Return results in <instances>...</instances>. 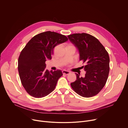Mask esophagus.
I'll use <instances>...</instances> for the list:
<instances>
[{
    "mask_svg": "<svg viewBox=\"0 0 128 128\" xmlns=\"http://www.w3.org/2000/svg\"><path fill=\"white\" fill-rule=\"evenodd\" d=\"M62 73H63V74H65V75L67 76V75H68V74H70V72L68 71H66V70H64L62 71Z\"/></svg>",
    "mask_w": 128,
    "mask_h": 128,
    "instance_id": "obj_1",
    "label": "esophagus"
}]
</instances>
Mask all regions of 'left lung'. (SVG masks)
<instances>
[{"mask_svg":"<svg viewBox=\"0 0 128 128\" xmlns=\"http://www.w3.org/2000/svg\"><path fill=\"white\" fill-rule=\"evenodd\" d=\"M69 40L78 50L80 60L86 65L85 76L76 73V80L71 83L75 92L83 97H91L98 94L104 86L109 72V57L104 46L90 34L74 33L68 35Z\"/></svg>","mask_w":128,"mask_h":128,"instance_id":"obj_1","label":"left lung"}]
</instances>
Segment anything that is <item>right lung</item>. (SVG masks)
<instances>
[{"mask_svg":"<svg viewBox=\"0 0 128 128\" xmlns=\"http://www.w3.org/2000/svg\"><path fill=\"white\" fill-rule=\"evenodd\" d=\"M67 40L64 35L46 31L34 36L22 50L18 59V71L21 83L30 95L44 97L55 88L63 74L60 70L48 71L46 61L52 59L54 47Z\"/></svg>","mask_w":128,"mask_h":128,"instance_id":"add662e5","label":"right lung"}]
</instances>
